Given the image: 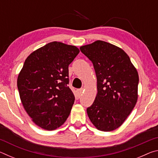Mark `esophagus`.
I'll return each mask as SVG.
<instances>
[{"instance_id": "esophagus-1", "label": "esophagus", "mask_w": 158, "mask_h": 158, "mask_svg": "<svg viewBox=\"0 0 158 158\" xmlns=\"http://www.w3.org/2000/svg\"><path fill=\"white\" fill-rule=\"evenodd\" d=\"M82 93H83V89H78V90H77V95L78 96V97L79 98L80 96L81 95Z\"/></svg>"}]
</instances>
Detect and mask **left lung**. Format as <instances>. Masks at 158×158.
<instances>
[{"instance_id": "left-lung-1", "label": "left lung", "mask_w": 158, "mask_h": 158, "mask_svg": "<svg viewBox=\"0 0 158 158\" xmlns=\"http://www.w3.org/2000/svg\"><path fill=\"white\" fill-rule=\"evenodd\" d=\"M91 60L97 77L98 93L87 114L98 130L110 132L123 123L138 99L139 74L120 47L97 40L80 47Z\"/></svg>"}]
</instances>
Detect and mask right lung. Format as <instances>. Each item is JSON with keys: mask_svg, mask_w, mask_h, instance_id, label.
<instances>
[{"mask_svg": "<svg viewBox=\"0 0 158 158\" xmlns=\"http://www.w3.org/2000/svg\"><path fill=\"white\" fill-rule=\"evenodd\" d=\"M79 53L75 46L50 42L31 53L19 74L21 103L42 129H57L70 114L74 95L68 86V66Z\"/></svg>", "mask_w": 158, "mask_h": 158, "instance_id": "1", "label": "right lung"}]
</instances>
